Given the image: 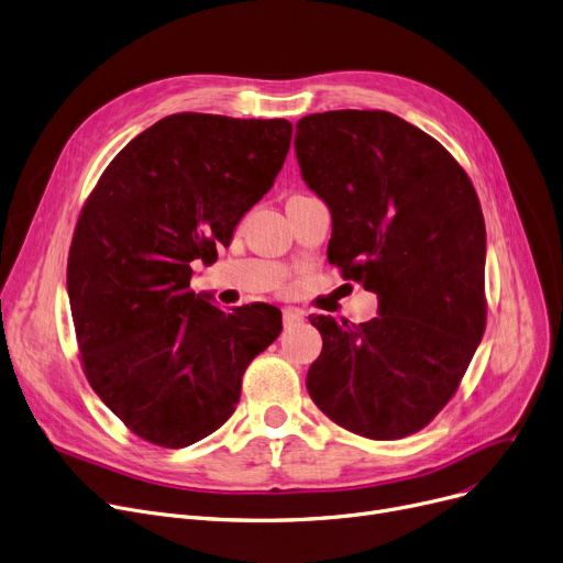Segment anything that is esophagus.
<instances>
[{"label":"esophagus","mask_w":563,"mask_h":563,"mask_svg":"<svg viewBox=\"0 0 563 563\" xmlns=\"http://www.w3.org/2000/svg\"><path fill=\"white\" fill-rule=\"evenodd\" d=\"M302 320H305V313L300 309H292V307L284 309V327H295V324H300Z\"/></svg>","instance_id":"obj_1"}]
</instances>
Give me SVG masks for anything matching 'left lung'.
<instances>
[{
    "instance_id": "obj_1",
    "label": "left lung",
    "mask_w": 563,
    "mask_h": 563,
    "mask_svg": "<svg viewBox=\"0 0 563 563\" xmlns=\"http://www.w3.org/2000/svg\"><path fill=\"white\" fill-rule=\"evenodd\" d=\"M305 184L332 213L327 258L379 300L377 318L313 316L318 409L375 441L409 437L454 395L484 336L486 227L464 168L386 111H327L295 126Z\"/></svg>"
}]
</instances>
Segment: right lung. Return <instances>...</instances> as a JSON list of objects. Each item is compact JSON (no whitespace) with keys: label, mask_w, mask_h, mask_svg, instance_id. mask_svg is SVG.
I'll use <instances>...</instances> for the list:
<instances>
[{"label":"right lung","mask_w":563,"mask_h":563,"mask_svg":"<svg viewBox=\"0 0 563 563\" xmlns=\"http://www.w3.org/2000/svg\"><path fill=\"white\" fill-rule=\"evenodd\" d=\"M288 120L175 113L131 141L79 216L68 295L92 390L134 434L163 448L202 441L234 413L250 361L282 311L224 313L190 290L266 195L290 147Z\"/></svg>","instance_id":"add662e5"}]
</instances>
